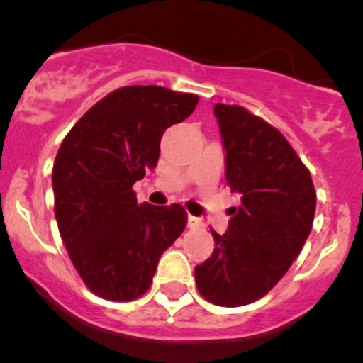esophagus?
I'll return each instance as SVG.
<instances>
[{
  "label": "esophagus",
  "instance_id": "obj_1",
  "mask_svg": "<svg viewBox=\"0 0 363 363\" xmlns=\"http://www.w3.org/2000/svg\"><path fill=\"white\" fill-rule=\"evenodd\" d=\"M186 225H189L190 229H201V227H204V222L201 218H197V216L190 215L189 218H186Z\"/></svg>",
  "mask_w": 363,
  "mask_h": 363
}]
</instances>
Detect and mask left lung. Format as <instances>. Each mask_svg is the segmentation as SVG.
<instances>
[{"instance_id":"obj_1","label":"left lung","mask_w":363,"mask_h":363,"mask_svg":"<svg viewBox=\"0 0 363 363\" xmlns=\"http://www.w3.org/2000/svg\"><path fill=\"white\" fill-rule=\"evenodd\" d=\"M225 150V180L241 206L230 208L225 234L196 265L197 290L225 308L264 297L297 259L313 227L311 174L279 130L241 106L213 108Z\"/></svg>"}]
</instances>
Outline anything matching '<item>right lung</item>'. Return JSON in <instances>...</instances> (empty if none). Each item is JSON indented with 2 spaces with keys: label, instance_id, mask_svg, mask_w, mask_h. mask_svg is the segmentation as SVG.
<instances>
[{
  "label": "right lung",
  "instance_id": "1",
  "mask_svg": "<svg viewBox=\"0 0 363 363\" xmlns=\"http://www.w3.org/2000/svg\"><path fill=\"white\" fill-rule=\"evenodd\" d=\"M197 101L157 85L117 89L62 140L52 169L55 220L74 269L99 297L143 295L185 229L180 204H138L133 185L157 166L164 130L190 117Z\"/></svg>",
  "mask_w": 363,
  "mask_h": 363
}]
</instances>
